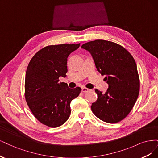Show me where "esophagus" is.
<instances>
[{
    "label": "esophagus",
    "mask_w": 158,
    "mask_h": 158,
    "mask_svg": "<svg viewBox=\"0 0 158 158\" xmlns=\"http://www.w3.org/2000/svg\"><path fill=\"white\" fill-rule=\"evenodd\" d=\"M89 90V89H88V88H84V87L82 88V89H81V91H82V92H83V93L87 92H88Z\"/></svg>",
    "instance_id": "34e87169"
}]
</instances>
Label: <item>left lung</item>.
Wrapping results in <instances>:
<instances>
[{"instance_id": "1", "label": "left lung", "mask_w": 158, "mask_h": 158, "mask_svg": "<svg viewBox=\"0 0 158 158\" xmlns=\"http://www.w3.org/2000/svg\"><path fill=\"white\" fill-rule=\"evenodd\" d=\"M81 48L90 52L98 71L106 76L104 80L109 85L105 94L95 89L98 99L91 109L104 122L121 121L131 112L139 94L140 80L135 59L123 47L109 41H89Z\"/></svg>"}]
</instances>
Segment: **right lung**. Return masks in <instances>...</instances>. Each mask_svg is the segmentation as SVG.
<instances>
[{
  "instance_id": "obj_1",
  "label": "right lung",
  "mask_w": 158,
  "mask_h": 158,
  "mask_svg": "<svg viewBox=\"0 0 158 158\" xmlns=\"http://www.w3.org/2000/svg\"><path fill=\"white\" fill-rule=\"evenodd\" d=\"M78 44L47 46L32 57L25 78V98L31 111L42 124L58 127L68 120L70 104L81 88H69L59 77H66L67 59L80 47Z\"/></svg>"
}]
</instances>
